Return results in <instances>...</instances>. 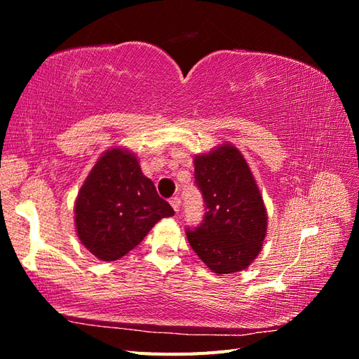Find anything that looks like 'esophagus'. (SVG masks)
Listing matches in <instances>:
<instances>
[{
  "mask_svg": "<svg viewBox=\"0 0 359 359\" xmlns=\"http://www.w3.org/2000/svg\"><path fill=\"white\" fill-rule=\"evenodd\" d=\"M170 203H171L172 210H174L175 212H177L179 208H180V199H179V197H172V199L170 201Z\"/></svg>",
  "mask_w": 359,
  "mask_h": 359,
  "instance_id": "esophagus-1",
  "label": "esophagus"
}]
</instances>
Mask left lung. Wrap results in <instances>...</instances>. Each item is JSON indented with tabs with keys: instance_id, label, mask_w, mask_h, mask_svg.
Here are the masks:
<instances>
[{
	"instance_id": "8db88e82",
	"label": "left lung",
	"mask_w": 359,
	"mask_h": 359,
	"mask_svg": "<svg viewBox=\"0 0 359 359\" xmlns=\"http://www.w3.org/2000/svg\"><path fill=\"white\" fill-rule=\"evenodd\" d=\"M194 177L205 202L189 245L211 271H241L255 261L266 234V210L247 160L231 143L194 157Z\"/></svg>"
}]
</instances>
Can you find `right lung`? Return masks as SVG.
<instances>
[{"instance_id":"1","label":"right lung","mask_w":359,"mask_h":359,"mask_svg":"<svg viewBox=\"0 0 359 359\" xmlns=\"http://www.w3.org/2000/svg\"><path fill=\"white\" fill-rule=\"evenodd\" d=\"M80 242L100 261H117L135 248L160 219L174 215L171 205L142 172L126 148L103 152L75 201Z\"/></svg>"}]
</instances>
